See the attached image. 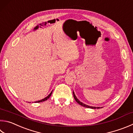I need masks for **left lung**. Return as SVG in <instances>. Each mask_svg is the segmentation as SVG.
<instances>
[{"label": "left lung", "mask_w": 133, "mask_h": 133, "mask_svg": "<svg viewBox=\"0 0 133 133\" xmlns=\"http://www.w3.org/2000/svg\"><path fill=\"white\" fill-rule=\"evenodd\" d=\"M73 96H74V98L75 99V100H76V102L78 103V104H79L80 105H81V106H83V107H86V108H91V109H98V108H100V107H90V106H88V105H85V104H84V103H82L81 102H80V101H79L78 99L77 98V97H76V96L75 95V94H74V92H73Z\"/></svg>", "instance_id": "8db88e82"}]
</instances>
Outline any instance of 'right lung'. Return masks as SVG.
<instances>
[{
    "instance_id": "add662e5",
    "label": "right lung",
    "mask_w": 133,
    "mask_h": 133,
    "mask_svg": "<svg viewBox=\"0 0 133 133\" xmlns=\"http://www.w3.org/2000/svg\"><path fill=\"white\" fill-rule=\"evenodd\" d=\"M52 91L50 93V94L49 95H48V96H46V98H43V99H41V100H40V101H36V102H35V103H38V102H43V101H46L48 99H49V97L50 96H51V95H52Z\"/></svg>"
}]
</instances>
